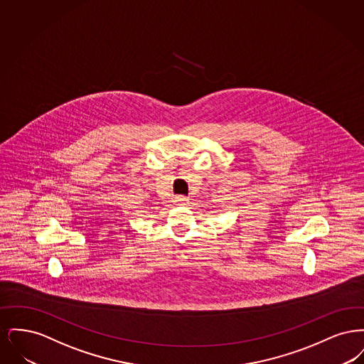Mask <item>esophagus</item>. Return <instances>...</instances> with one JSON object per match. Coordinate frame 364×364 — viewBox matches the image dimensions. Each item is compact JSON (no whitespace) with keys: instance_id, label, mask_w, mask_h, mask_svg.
Listing matches in <instances>:
<instances>
[{"instance_id":"1","label":"esophagus","mask_w":364,"mask_h":364,"mask_svg":"<svg viewBox=\"0 0 364 364\" xmlns=\"http://www.w3.org/2000/svg\"><path fill=\"white\" fill-rule=\"evenodd\" d=\"M188 202H190V198L183 196V195H177V196L174 198V203H176V205H188Z\"/></svg>"}]
</instances>
